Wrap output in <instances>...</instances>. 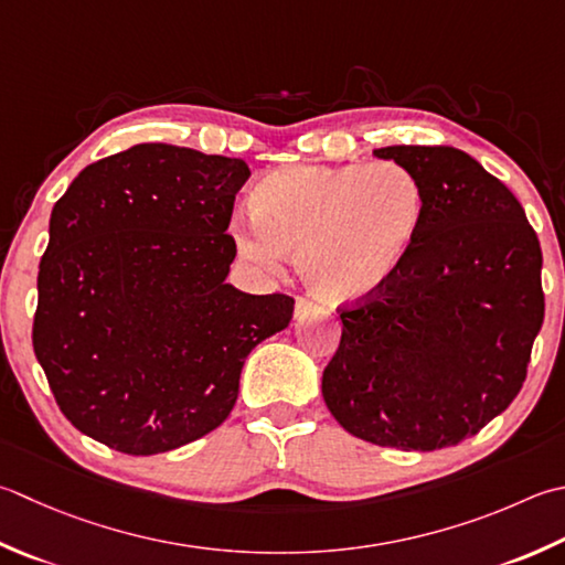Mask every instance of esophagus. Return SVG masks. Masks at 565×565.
<instances>
[{
	"instance_id": "esophagus-1",
	"label": "esophagus",
	"mask_w": 565,
	"mask_h": 565,
	"mask_svg": "<svg viewBox=\"0 0 565 565\" xmlns=\"http://www.w3.org/2000/svg\"><path fill=\"white\" fill-rule=\"evenodd\" d=\"M316 308L318 306L313 301H308V298H298V301H296V318H303L308 313H313Z\"/></svg>"
}]
</instances>
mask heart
I'll use <instances>...</instances> for the list:
<instances>
[{
    "label": "heart",
    "instance_id": "obj_1",
    "mask_svg": "<svg viewBox=\"0 0 565 565\" xmlns=\"http://www.w3.org/2000/svg\"><path fill=\"white\" fill-rule=\"evenodd\" d=\"M252 220L237 223L245 259L276 269L284 254L328 303H352L380 291L402 269L426 217V191L404 163L294 166L262 179Z\"/></svg>",
    "mask_w": 565,
    "mask_h": 565
}]
</instances>
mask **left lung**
<instances>
[{
	"label": "left lung",
	"mask_w": 565,
	"mask_h": 565,
	"mask_svg": "<svg viewBox=\"0 0 565 565\" xmlns=\"http://www.w3.org/2000/svg\"><path fill=\"white\" fill-rule=\"evenodd\" d=\"M424 183L426 217L402 269L340 306L323 372L335 422L374 446H458L500 416L526 380L544 323L541 245L522 203L466 151L384 147Z\"/></svg>",
	"instance_id": "obj_1"
}]
</instances>
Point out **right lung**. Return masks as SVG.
<instances>
[{
	"label": "right lung",
	"mask_w": 565,
	"mask_h": 565,
	"mask_svg": "<svg viewBox=\"0 0 565 565\" xmlns=\"http://www.w3.org/2000/svg\"><path fill=\"white\" fill-rule=\"evenodd\" d=\"M242 159L137 143L53 205L33 352L63 416L107 448L157 456L230 416L239 372L294 316L286 294L225 284Z\"/></svg>",
	"instance_id": "obj_1"
}]
</instances>
